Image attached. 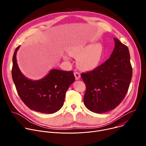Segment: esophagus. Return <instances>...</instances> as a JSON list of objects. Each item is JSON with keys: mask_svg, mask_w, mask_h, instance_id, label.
Listing matches in <instances>:
<instances>
[{"mask_svg": "<svg viewBox=\"0 0 146 146\" xmlns=\"http://www.w3.org/2000/svg\"><path fill=\"white\" fill-rule=\"evenodd\" d=\"M74 74L75 76V78H76V80H79L80 78V73L78 72H75L74 73Z\"/></svg>", "mask_w": 146, "mask_h": 146, "instance_id": "obj_1", "label": "esophagus"}]
</instances>
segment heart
I'll list each match as a JSON object with an SVG mask.
<instances>
[{
	"mask_svg": "<svg viewBox=\"0 0 146 146\" xmlns=\"http://www.w3.org/2000/svg\"><path fill=\"white\" fill-rule=\"evenodd\" d=\"M69 54L78 56V65L80 68L90 70L98 66L102 54V47L100 43H95L89 46L76 44L69 50ZM66 59L68 58L65 57Z\"/></svg>",
	"mask_w": 146,
	"mask_h": 146,
	"instance_id": "heart-1",
	"label": "heart"
}]
</instances>
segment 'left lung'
<instances>
[{
  "instance_id": "1",
  "label": "left lung",
  "mask_w": 146,
  "mask_h": 146,
  "mask_svg": "<svg viewBox=\"0 0 146 146\" xmlns=\"http://www.w3.org/2000/svg\"><path fill=\"white\" fill-rule=\"evenodd\" d=\"M115 47L109 59L93 70L82 73L86 86V107L96 113L114 109L125 96L132 77L127 46L114 38Z\"/></svg>"
}]
</instances>
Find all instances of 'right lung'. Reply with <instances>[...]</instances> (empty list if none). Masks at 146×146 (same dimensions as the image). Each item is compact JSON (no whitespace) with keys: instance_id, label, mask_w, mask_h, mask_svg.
<instances>
[{"instance_id":"1","label":"right lung","mask_w":146,"mask_h":146,"mask_svg":"<svg viewBox=\"0 0 146 146\" xmlns=\"http://www.w3.org/2000/svg\"><path fill=\"white\" fill-rule=\"evenodd\" d=\"M19 46L13 57L12 77L21 99L30 109L46 114H52L64 105L65 94L75 80L72 71L51 70L49 73L38 80L27 78L20 71L16 59Z\"/></svg>"}]
</instances>
